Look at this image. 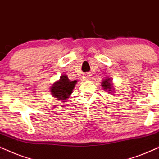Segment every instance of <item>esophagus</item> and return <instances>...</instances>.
Listing matches in <instances>:
<instances>
[{
    "label": "esophagus",
    "mask_w": 159,
    "mask_h": 159,
    "mask_svg": "<svg viewBox=\"0 0 159 159\" xmlns=\"http://www.w3.org/2000/svg\"><path fill=\"white\" fill-rule=\"evenodd\" d=\"M84 78H85L86 80H89L90 78H90V75H85L84 76Z\"/></svg>",
    "instance_id": "obj_1"
}]
</instances>
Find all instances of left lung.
Instances as JSON below:
<instances>
[{
    "instance_id": "1",
    "label": "left lung",
    "mask_w": 159,
    "mask_h": 159,
    "mask_svg": "<svg viewBox=\"0 0 159 159\" xmlns=\"http://www.w3.org/2000/svg\"><path fill=\"white\" fill-rule=\"evenodd\" d=\"M102 86H103L104 89H109L108 91H111V84H110V79L109 78H106V80L102 82Z\"/></svg>"
}]
</instances>
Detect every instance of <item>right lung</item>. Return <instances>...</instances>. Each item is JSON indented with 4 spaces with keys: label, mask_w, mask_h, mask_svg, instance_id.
<instances>
[{
    "label": "right lung",
    "mask_w": 159,
    "mask_h": 159,
    "mask_svg": "<svg viewBox=\"0 0 159 159\" xmlns=\"http://www.w3.org/2000/svg\"><path fill=\"white\" fill-rule=\"evenodd\" d=\"M76 82V81H69L67 75H61L59 81L54 83L51 87V94L59 100H67L73 92Z\"/></svg>",
    "instance_id": "add662e5"
}]
</instances>
